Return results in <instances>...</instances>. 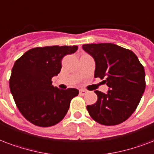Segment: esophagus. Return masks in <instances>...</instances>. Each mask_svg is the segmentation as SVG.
Instances as JSON below:
<instances>
[{"instance_id": "obj_1", "label": "esophagus", "mask_w": 154, "mask_h": 154, "mask_svg": "<svg viewBox=\"0 0 154 154\" xmlns=\"http://www.w3.org/2000/svg\"><path fill=\"white\" fill-rule=\"evenodd\" d=\"M79 93H80V94H81V95H85V94L87 93V91H86V90H80Z\"/></svg>"}]
</instances>
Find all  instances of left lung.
Listing matches in <instances>:
<instances>
[{"instance_id": "8db88e82", "label": "left lung", "mask_w": 154, "mask_h": 154, "mask_svg": "<svg viewBox=\"0 0 154 154\" xmlns=\"http://www.w3.org/2000/svg\"><path fill=\"white\" fill-rule=\"evenodd\" d=\"M82 48L95 60L94 77L111 90H95L98 100L87 111L98 124L113 126L124 122L137 109L145 89L144 66L131 50L113 43H89Z\"/></svg>"}]
</instances>
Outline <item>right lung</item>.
<instances>
[{"mask_svg": "<svg viewBox=\"0 0 154 154\" xmlns=\"http://www.w3.org/2000/svg\"><path fill=\"white\" fill-rule=\"evenodd\" d=\"M77 48V46L38 47L15 61L9 89L21 114L31 124L43 128L56 125L64 119L71 100L78 95L77 89L60 90L51 82L61 70L63 57Z\"/></svg>", "mask_w": 154, "mask_h": 154, "instance_id": "obj_1", "label": "right lung"}]
</instances>
